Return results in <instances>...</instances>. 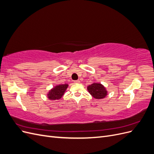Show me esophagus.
<instances>
[{
    "instance_id": "obj_1",
    "label": "esophagus",
    "mask_w": 154,
    "mask_h": 154,
    "mask_svg": "<svg viewBox=\"0 0 154 154\" xmlns=\"http://www.w3.org/2000/svg\"><path fill=\"white\" fill-rule=\"evenodd\" d=\"M74 83H80V80H75V81H74Z\"/></svg>"
}]
</instances>
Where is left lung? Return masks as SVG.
<instances>
[{"mask_svg": "<svg viewBox=\"0 0 154 154\" xmlns=\"http://www.w3.org/2000/svg\"><path fill=\"white\" fill-rule=\"evenodd\" d=\"M87 88L89 94L97 100L103 99L108 94V91H106V88L100 83L94 82L87 86Z\"/></svg>", "mask_w": 154, "mask_h": 154, "instance_id": "8db88e82", "label": "left lung"}]
</instances>
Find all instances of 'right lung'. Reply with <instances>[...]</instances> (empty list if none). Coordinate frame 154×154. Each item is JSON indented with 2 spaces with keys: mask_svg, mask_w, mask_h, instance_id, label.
I'll list each match as a JSON object with an SVG mask.
<instances>
[{
  "mask_svg": "<svg viewBox=\"0 0 154 154\" xmlns=\"http://www.w3.org/2000/svg\"><path fill=\"white\" fill-rule=\"evenodd\" d=\"M69 85L67 83L60 84L53 87L49 91L47 94V97L49 100H57L61 99L66 91Z\"/></svg>",
  "mask_w": 154,
  "mask_h": 154,
  "instance_id": "1",
  "label": "right lung"
}]
</instances>
